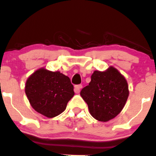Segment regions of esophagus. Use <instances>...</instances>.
<instances>
[{
    "label": "esophagus",
    "mask_w": 156,
    "mask_h": 156,
    "mask_svg": "<svg viewBox=\"0 0 156 156\" xmlns=\"http://www.w3.org/2000/svg\"><path fill=\"white\" fill-rule=\"evenodd\" d=\"M82 88V85L79 84V85H76V86H75V93H79L80 91H81V89Z\"/></svg>",
    "instance_id": "esophagus-1"
}]
</instances>
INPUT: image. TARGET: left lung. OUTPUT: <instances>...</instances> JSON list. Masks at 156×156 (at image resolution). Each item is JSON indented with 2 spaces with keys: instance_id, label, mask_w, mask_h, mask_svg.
<instances>
[{
  "instance_id": "8db88e82",
  "label": "left lung",
  "mask_w": 156,
  "mask_h": 156,
  "mask_svg": "<svg viewBox=\"0 0 156 156\" xmlns=\"http://www.w3.org/2000/svg\"><path fill=\"white\" fill-rule=\"evenodd\" d=\"M81 96L88 105L90 113L99 121L107 122L121 112L129 96L126 78L110 66L105 71L95 70Z\"/></svg>"
}]
</instances>
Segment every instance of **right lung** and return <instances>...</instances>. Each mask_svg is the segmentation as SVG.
I'll list each match as a JSON object with an SVG mask.
<instances>
[{
	"label": "right lung",
	"instance_id": "add662e5",
	"mask_svg": "<svg viewBox=\"0 0 156 156\" xmlns=\"http://www.w3.org/2000/svg\"><path fill=\"white\" fill-rule=\"evenodd\" d=\"M69 77L59 71L42 67L27 78L25 92L32 107L47 118H54L66 109L75 95Z\"/></svg>",
	"mask_w": 156,
	"mask_h": 156
}]
</instances>
